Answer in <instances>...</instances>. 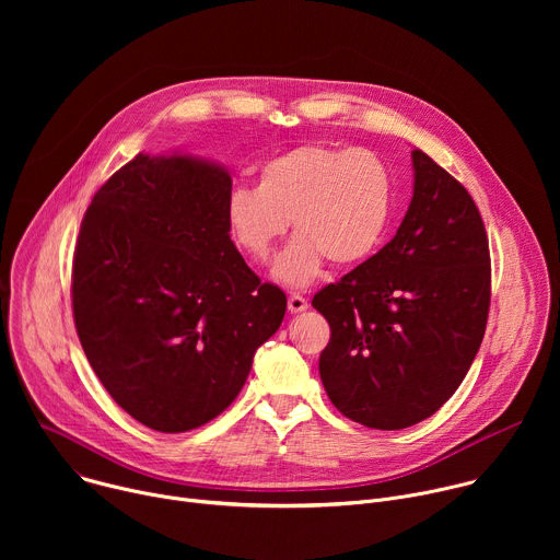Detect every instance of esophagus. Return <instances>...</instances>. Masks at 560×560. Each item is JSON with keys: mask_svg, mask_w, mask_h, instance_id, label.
I'll return each mask as SVG.
<instances>
[{"mask_svg": "<svg viewBox=\"0 0 560 560\" xmlns=\"http://www.w3.org/2000/svg\"><path fill=\"white\" fill-rule=\"evenodd\" d=\"M288 310H290L292 314H299V312L307 310V301H305L301 294H290V296H288Z\"/></svg>", "mask_w": 560, "mask_h": 560, "instance_id": "obj_1", "label": "esophagus"}]
</instances>
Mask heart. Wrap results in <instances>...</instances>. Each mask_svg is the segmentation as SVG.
<instances>
[{
  "instance_id": "b5f03b06",
  "label": "heart",
  "mask_w": 560,
  "mask_h": 560,
  "mask_svg": "<svg viewBox=\"0 0 560 560\" xmlns=\"http://www.w3.org/2000/svg\"><path fill=\"white\" fill-rule=\"evenodd\" d=\"M392 212V177L368 148L307 143L270 156L257 188L228 197V230L244 255L266 261L288 230L296 236L275 261V277L292 288L310 283L328 257L352 266L370 257Z\"/></svg>"
}]
</instances>
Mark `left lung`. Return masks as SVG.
I'll return each mask as SVG.
<instances>
[{
    "label": "left lung",
    "mask_w": 560,
    "mask_h": 560,
    "mask_svg": "<svg viewBox=\"0 0 560 560\" xmlns=\"http://www.w3.org/2000/svg\"><path fill=\"white\" fill-rule=\"evenodd\" d=\"M415 192L389 244L312 305L330 324L318 374L335 408L374 430L432 417L465 378L490 312V246L469 192L412 150Z\"/></svg>",
    "instance_id": "obj_1"
}]
</instances>
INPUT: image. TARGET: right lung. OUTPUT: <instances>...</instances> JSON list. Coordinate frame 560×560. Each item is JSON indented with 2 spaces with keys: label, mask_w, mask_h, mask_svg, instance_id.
<instances>
[{
  "label": "right lung",
  "mask_w": 560,
  "mask_h": 560,
  "mask_svg": "<svg viewBox=\"0 0 560 560\" xmlns=\"http://www.w3.org/2000/svg\"><path fill=\"white\" fill-rule=\"evenodd\" d=\"M230 192V173L208 159L139 152L97 190L79 230V341L117 406L156 432L219 417L283 322L285 294L232 244Z\"/></svg>",
  "instance_id": "add662e5"
}]
</instances>
